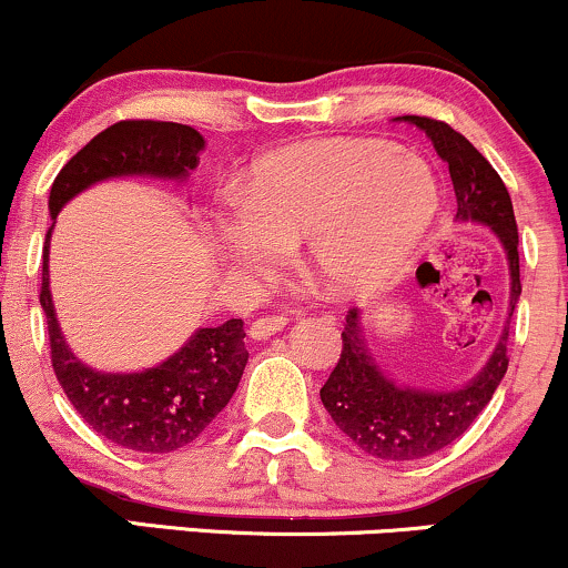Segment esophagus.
<instances>
[{
    "instance_id": "obj_1",
    "label": "esophagus",
    "mask_w": 568,
    "mask_h": 568,
    "mask_svg": "<svg viewBox=\"0 0 568 568\" xmlns=\"http://www.w3.org/2000/svg\"><path fill=\"white\" fill-rule=\"evenodd\" d=\"M288 325L283 315H264V317H256V321L251 323V328H247V336L256 338V342H264V338L280 334V331Z\"/></svg>"
}]
</instances>
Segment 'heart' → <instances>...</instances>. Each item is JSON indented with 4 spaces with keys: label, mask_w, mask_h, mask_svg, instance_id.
I'll list each match as a JSON object with an SVG mask.
<instances>
[{
    "label": "heart",
    "mask_w": 568,
    "mask_h": 568,
    "mask_svg": "<svg viewBox=\"0 0 568 568\" xmlns=\"http://www.w3.org/2000/svg\"><path fill=\"white\" fill-rule=\"evenodd\" d=\"M438 213V184L419 154L382 141H315L270 154L213 216L219 251L266 277L298 240L334 291L374 288L410 256Z\"/></svg>",
    "instance_id": "b5f03b06"
}]
</instances>
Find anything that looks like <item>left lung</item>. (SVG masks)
<instances>
[{"label":"left lung","instance_id":"8db88e82","mask_svg":"<svg viewBox=\"0 0 568 568\" xmlns=\"http://www.w3.org/2000/svg\"><path fill=\"white\" fill-rule=\"evenodd\" d=\"M397 120L425 130L438 158L448 165L456 194V219L488 226L499 237L510 264V306L497 347L473 382L448 393L406 387L389 379L376 363L374 352L368 349L361 312H347V325L342 331V357L321 389L323 406L336 427L366 454L376 459L410 462L440 452L465 435L480 410L488 406L494 389L499 387L510 363L507 336L520 296V266L510 192L484 154L440 120L416 114L397 116Z\"/></svg>","mask_w":568,"mask_h":568}]
</instances>
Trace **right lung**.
Instances as JSON below:
<instances>
[{"label": "right lung", "instance_id": "1", "mask_svg": "<svg viewBox=\"0 0 568 568\" xmlns=\"http://www.w3.org/2000/svg\"><path fill=\"white\" fill-rule=\"evenodd\" d=\"M205 139L179 122L122 120L98 133L71 158L50 189V219L88 186L120 175L186 179L200 162ZM55 226V224H53ZM48 243L42 253V304L50 357L63 393L90 429L116 446L141 454H168L192 443L232 400L247 363L243 321L200 328L160 366L135 374H103L69 349L50 296Z\"/></svg>", "mask_w": 568, "mask_h": 568}]
</instances>
